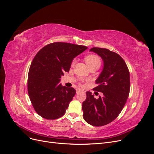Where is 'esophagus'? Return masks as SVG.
<instances>
[{
    "label": "esophagus",
    "mask_w": 154,
    "mask_h": 154,
    "mask_svg": "<svg viewBox=\"0 0 154 154\" xmlns=\"http://www.w3.org/2000/svg\"><path fill=\"white\" fill-rule=\"evenodd\" d=\"M81 91H82L80 90V89H77V90H76V93H78V92H81Z\"/></svg>",
    "instance_id": "1"
}]
</instances>
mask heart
<instances>
[{
  "instance_id": "b5f03b06",
  "label": "heart",
  "mask_w": 154,
  "mask_h": 154,
  "mask_svg": "<svg viewBox=\"0 0 154 154\" xmlns=\"http://www.w3.org/2000/svg\"><path fill=\"white\" fill-rule=\"evenodd\" d=\"M85 61L88 66V68L90 67H97L98 69L101 66V60L100 58L96 55L94 54H90L88 55L85 58ZM75 60H73L71 63V66H74L75 64Z\"/></svg>"
}]
</instances>
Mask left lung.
<instances>
[{"label": "left lung", "mask_w": 154, "mask_h": 154, "mask_svg": "<svg viewBox=\"0 0 154 154\" xmlns=\"http://www.w3.org/2000/svg\"><path fill=\"white\" fill-rule=\"evenodd\" d=\"M90 51L98 54L103 61V71L96 80L94 91L103 93L94 98L87 92L82 103L83 117L86 122L95 127L111 123L118 117L127 102L130 92V73L124 60L107 49L92 48Z\"/></svg>", "instance_id": "8db88e82"}]
</instances>
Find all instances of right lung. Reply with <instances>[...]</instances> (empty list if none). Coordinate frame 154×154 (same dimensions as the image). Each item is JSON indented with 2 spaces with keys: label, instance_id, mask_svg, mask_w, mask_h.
<instances>
[{
  "label": "right lung",
  "instance_id": "add662e5",
  "mask_svg": "<svg viewBox=\"0 0 154 154\" xmlns=\"http://www.w3.org/2000/svg\"><path fill=\"white\" fill-rule=\"evenodd\" d=\"M87 49L81 45L54 42L36 54L29 70L27 91L32 106L41 117L56 119L66 113L76 90L63 87L59 83L60 78L69 71L72 60Z\"/></svg>",
  "mask_w": 154,
  "mask_h": 154
}]
</instances>
